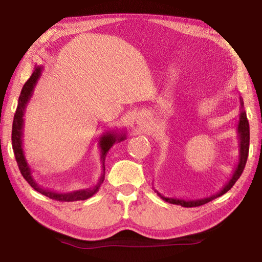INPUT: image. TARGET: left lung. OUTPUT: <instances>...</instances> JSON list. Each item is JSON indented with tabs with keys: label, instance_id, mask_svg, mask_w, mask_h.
<instances>
[{
	"label": "left lung",
	"instance_id": "1",
	"mask_svg": "<svg viewBox=\"0 0 262 262\" xmlns=\"http://www.w3.org/2000/svg\"><path fill=\"white\" fill-rule=\"evenodd\" d=\"M241 99V108H239V121L237 125V133H238V141H239V158H238V163L234 170L232 172L231 178L229 179L227 184L224 185V187L222 188L217 194H212L210 196H206V198H201V199H178V198H166L162 195L158 190L155 189V192H157V194L161 196L164 201H166L168 203H172V205H180L183 207H199L205 205V203H208L211 200H214L217 196H221L224 193H227L228 190L232 187V186L236 184V181L239 179V177L242 176L244 167L246 165L247 162V156H248V149H250V126H248V120L246 117V112L244 110V103L243 99Z\"/></svg>",
	"mask_w": 262,
	"mask_h": 262
}]
</instances>
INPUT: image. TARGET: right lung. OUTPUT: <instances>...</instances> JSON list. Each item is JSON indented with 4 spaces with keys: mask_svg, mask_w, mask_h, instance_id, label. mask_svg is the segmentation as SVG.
<instances>
[{
    "mask_svg": "<svg viewBox=\"0 0 262 262\" xmlns=\"http://www.w3.org/2000/svg\"><path fill=\"white\" fill-rule=\"evenodd\" d=\"M41 73H42V66H35L34 72L32 73L31 77L24 84L23 89H21L20 96L18 98V105H17V110H16V113L14 117V122H12V134H11L12 149H14V154H15L17 164H18V167H19L21 176H23L24 179L31 185V187H33L35 190H37V192L41 193L42 195H46V196L52 199V200L64 201V202L86 200V199L91 198L92 195L98 192L100 185L104 183L105 159H106V156H107L108 150L113 147L114 143L125 140L126 133L119 132L118 129H113V130H107L99 137L98 145L100 149L101 174L94 187L77 189V190H73V192H68V193L54 192V190L42 188L41 186H39L37 184V181H35L33 178L32 171H31L29 163H28V161H26L25 155H24V149H23V129H24L25 110H26V106H28L29 101L31 99V97H32V95H33L34 88H35V85H37L38 79L41 76Z\"/></svg>",
    "mask_w": 262,
    "mask_h": 262,
    "instance_id": "obj_1",
    "label": "right lung"
}]
</instances>
